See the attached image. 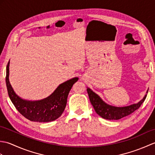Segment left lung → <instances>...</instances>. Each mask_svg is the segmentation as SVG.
Masks as SVG:
<instances>
[{"label":"left lung","instance_id":"obj_1","mask_svg":"<svg viewBox=\"0 0 155 155\" xmlns=\"http://www.w3.org/2000/svg\"><path fill=\"white\" fill-rule=\"evenodd\" d=\"M87 93L95 112L102 118L107 120H118L132 114L136 110L139 109L147 97L146 94L137 104L124 107H115L105 103L98 94L94 93L89 88H87Z\"/></svg>","mask_w":155,"mask_h":155}]
</instances>
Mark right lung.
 <instances>
[{
    "label": "right lung",
    "mask_w": 155,
    "mask_h": 155,
    "mask_svg": "<svg viewBox=\"0 0 155 155\" xmlns=\"http://www.w3.org/2000/svg\"><path fill=\"white\" fill-rule=\"evenodd\" d=\"M9 62L6 66V83L8 96L15 108L23 117L31 121L47 123L53 121L61 116L67 105V97L77 77L64 82L57 87L54 93L47 98L38 101L23 100L15 93L10 84Z\"/></svg>",
    "instance_id": "1"
}]
</instances>
